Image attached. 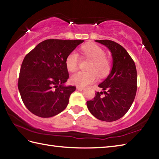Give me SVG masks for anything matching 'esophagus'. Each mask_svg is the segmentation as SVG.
Returning a JSON list of instances; mask_svg holds the SVG:
<instances>
[{"label":"esophagus","instance_id":"obj_1","mask_svg":"<svg viewBox=\"0 0 159 159\" xmlns=\"http://www.w3.org/2000/svg\"><path fill=\"white\" fill-rule=\"evenodd\" d=\"M76 89H77V90H82L84 89V87H83V86H76Z\"/></svg>","mask_w":159,"mask_h":159}]
</instances>
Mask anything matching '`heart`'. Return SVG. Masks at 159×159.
<instances>
[{"mask_svg": "<svg viewBox=\"0 0 159 159\" xmlns=\"http://www.w3.org/2000/svg\"><path fill=\"white\" fill-rule=\"evenodd\" d=\"M84 56L91 60L89 71H79L71 76L70 82L80 86H84L95 82L98 79V74L105 77L109 73L111 69V61L106 57V53L98 45L89 43L83 45L81 48ZM66 66L70 72L75 71L80 63L79 55L76 51L70 52L66 58Z\"/></svg>", "mask_w": 159, "mask_h": 159, "instance_id": "b5f03b06", "label": "heart"}]
</instances>
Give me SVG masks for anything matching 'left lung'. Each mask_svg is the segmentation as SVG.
I'll return each instance as SVG.
<instances>
[{"label":"left lung","instance_id":"8db88e82","mask_svg":"<svg viewBox=\"0 0 159 159\" xmlns=\"http://www.w3.org/2000/svg\"><path fill=\"white\" fill-rule=\"evenodd\" d=\"M104 45L112 53V67L106 80L98 86L103 91L97 92L93 100L86 102L90 112L103 121L121 118L130 108L137 89V69L134 61L125 48L114 41L95 40ZM102 93L105 96L102 97Z\"/></svg>","mask_w":159,"mask_h":159}]
</instances>
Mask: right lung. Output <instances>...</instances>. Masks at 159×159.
<instances>
[{"label": "right lung", "mask_w": 159, "mask_h": 159, "mask_svg": "<svg viewBox=\"0 0 159 159\" xmlns=\"http://www.w3.org/2000/svg\"><path fill=\"white\" fill-rule=\"evenodd\" d=\"M83 42L48 39L25 57L18 87L25 106L33 114L51 117L66 108L76 88L64 85L69 77L66 58Z\"/></svg>", "instance_id": "obj_1"}]
</instances>
